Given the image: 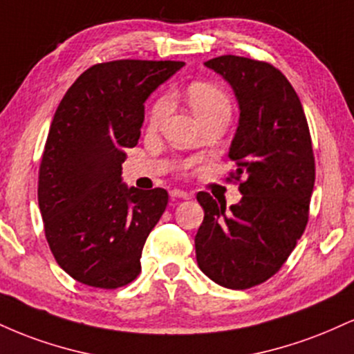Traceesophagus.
<instances>
[{
  "instance_id": "obj_1",
  "label": "esophagus",
  "mask_w": 354,
  "mask_h": 354,
  "mask_svg": "<svg viewBox=\"0 0 354 354\" xmlns=\"http://www.w3.org/2000/svg\"><path fill=\"white\" fill-rule=\"evenodd\" d=\"M169 196H171L173 200H176V198H181V200H189L191 193H188V191H183V189H173V191H169Z\"/></svg>"
}]
</instances>
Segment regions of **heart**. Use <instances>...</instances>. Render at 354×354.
<instances>
[{
	"label": "heart",
	"mask_w": 354,
	"mask_h": 354,
	"mask_svg": "<svg viewBox=\"0 0 354 354\" xmlns=\"http://www.w3.org/2000/svg\"><path fill=\"white\" fill-rule=\"evenodd\" d=\"M186 98H188L194 115L200 118L201 121L213 115V113L221 111V109H230V101L225 93L211 83L189 84L188 89H186ZM169 108H171V100L168 96H160L149 109V124H160L169 113Z\"/></svg>",
	"instance_id": "1"
}]
</instances>
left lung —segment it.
Returning <instances> with one entry per match:
<instances>
[{"label":"left lung","mask_w":354,"mask_h":354,"mask_svg":"<svg viewBox=\"0 0 354 354\" xmlns=\"http://www.w3.org/2000/svg\"><path fill=\"white\" fill-rule=\"evenodd\" d=\"M230 84L239 121L230 146L233 176L243 198L226 208L209 193L196 194L205 209L196 238L200 270L231 290L271 278L295 250L308 223L315 188V156L301 101L281 71L243 56L205 63Z\"/></svg>","instance_id":"left-lung-1"}]
</instances>
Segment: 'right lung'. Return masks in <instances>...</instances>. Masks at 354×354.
<instances>
[{"instance_id":"add662e5","label":"right lung","mask_w":354,"mask_h":354,"mask_svg":"<svg viewBox=\"0 0 354 354\" xmlns=\"http://www.w3.org/2000/svg\"><path fill=\"white\" fill-rule=\"evenodd\" d=\"M183 61L95 64L61 100L39 165L38 205L56 263L76 281L115 290L141 271L148 234L168 205L163 188L141 191L121 176L138 145L145 101Z\"/></svg>"}]
</instances>
